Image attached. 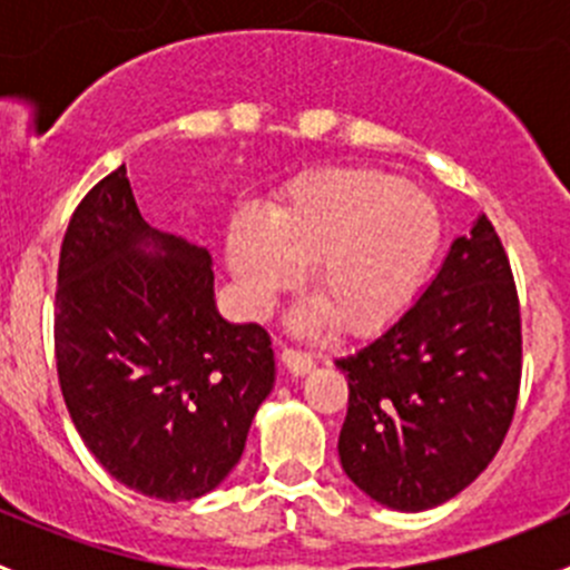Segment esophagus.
Instances as JSON below:
<instances>
[{"label":"esophagus","instance_id":"obj_1","mask_svg":"<svg viewBox=\"0 0 570 570\" xmlns=\"http://www.w3.org/2000/svg\"><path fill=\"white\" fill-rule=\"evenodd\" d=\"M281 361H284V366L292 372V375H306V372H312L314 364H317L314 355L301 353V350H292V347H284Z\"/></svg>","mask_w":570,"mask_h":570}]
</instances>
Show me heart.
<instances>
[{"mask_svg": "<svg viewBox=\"0 0 570 570\" xmlns=\"http://www.w3.org/2000/svg\"><path fill=\"white\" fill-rule=\"evenodd\" d=\"M441 234L439 206L400 176L327 168L295 178L264 223H234L226 264L253 312H264L308 264L317 301L297 312L295 325L314 331L331 317L344 333H372L413 301Z\"/></svg>", "mask_w": 570, "mask_h": 570, "instance_id": "b5f03b06", "label": "heart"}]
</instances>
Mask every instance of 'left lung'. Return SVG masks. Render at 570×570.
<instances>
[{
  "mask_svg": "<svg viewBox=\"0 0 570 570\" xmlns=\"http://www.w3.org/2000/svg\"><path fill=\"white\" fill-rule=\"evenodd\" d=\"M336 366L350 386L338 461L366 497L422 513L471 485L521 383L519 295L491 220L476 215L416 303Z\"/></svg>",
  "mask_w": 570,
  "mask_h": 570,
  "instance_id": "left-lung-1",
  "label": "left lung"
}]
</instances>
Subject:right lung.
Masks as SVG:
<instances>
[{
  "label": "right lung",
  "instance_id": "obj_1",
  "mask_svg": "<svg viewBox=\"0 0 570 570\" xmlns=\"http://www.w3.org/2000/svg\"><path fill=\"white\" fill-rule=\"evenodd\" d=\"M55 355L85 446L163 502L204 497L232 474L275 386L267 331L220 317L209 250L142 220L126 165L68 223Z\"/></svg>",
  "mask_w": 570,
  "mask_h": 570
}]
</instances>
